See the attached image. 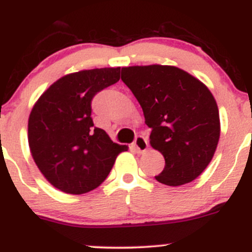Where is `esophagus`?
I'll return each mask as SVG.
<instances>
[{
  "label": "esophagus",
  "instance_id": "1",
  "mask_svg": "<svg viewBox=\"0 0 252 252\" xmlns=\"http://www.w3.org/2000/svg\"><path fill=\"white\" fill-rule=\"evenodd\" d=\"M133 147L135 148V150H137L138 153H144L145 150L148 149L147 138L143 137V135H138V137L135 138V140H134Z\"/></svg>",
  "mask_w": 252,
  "mask_h": 252
}]
</instances>
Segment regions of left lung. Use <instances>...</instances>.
I'll use <instances>...</instances> for the list:
<instances>
[{
  "mask_svg": "<svg viewBox=\"0 0 252 252\" xmlns=\"http://www.w3.org/2000/svg\"><path fill=\"white\" fill-rule=\"evenodd\" d=\"M122 81L152 128L150 145L165 159L155 179L169 187L196 179L213 159L220 138L218 104L208 87L180 68L161 64L123 67Z\"/></svg>",
  "mask_w": 252,
  "mask_h": 252,
  "instance_id": "left-lung-1",
  "label": "left lung"
}]
</instances>
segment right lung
Here are the masks:
<instances>
[{
	"label": "right lung",
	"mask_w": 252,
	"mask_h": 252,
	"mask_svg": "<svg viewBox=\"0 0 252 252\" xmlns=\"http://www.w3.org/2000/svg\"><path fill=\"white\" fill-rule=\"evenodd\" d=\"M121 78V67L63 76L34 103L28 118V145L39 171L56 189L81 195L99 187L126 145L113 143L94 126L91 103Z\"/></svg>",
	"instance_id": "add662e5"
}]
</instances>
